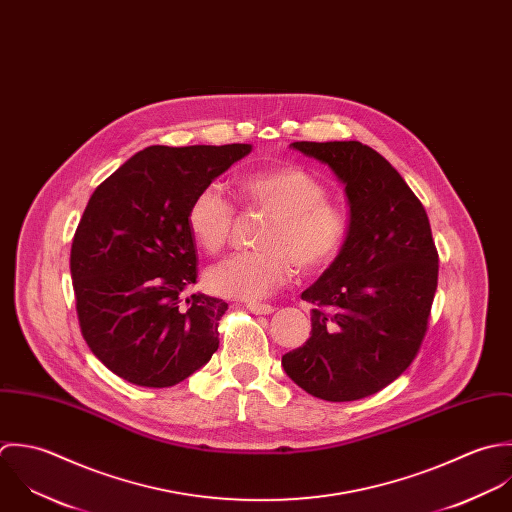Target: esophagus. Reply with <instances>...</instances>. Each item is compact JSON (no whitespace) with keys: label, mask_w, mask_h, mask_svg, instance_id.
Segmentation results:
<instances>
[{"label":"esophagus","mask_w":512,"mask_h":512,"mask_svg":"<svg viewBox=\"0 0 512 512\" xmlns=\"http://www.w3.org/2000/svg\"><path fill=\"white\" fill-rule=\"evenodd\" d=\"M247 307H249L251 312H255V314H271L275 310L271 305H261V303H249Z\"/></svg>","instance_id":"1"}]
</instances>
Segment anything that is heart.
<instances>
[{"label":"heart","instance_id":"1","mask_svg":"<svg viewBox=\"0 0 512 512\" xmlns=\"http://www.w3.org/2000/svg\"><path fill=\"white\" fill-rule=\"evenodd\" d=\"M245 200L273 213L261 233V251L227 257L205 275L209 291L229 299L259 301L285 285L295 263L307 271L328 267L342 251L348 217L328 202L324 182L301 166H275L247 174L239 182ZM235 223V207L217 184L196 192L186 211V225L194 241L217 253L227 243Z\"/></svg>","mask_w":512,"mask_h":512}]
</instances>
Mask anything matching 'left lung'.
<instances>
[{"label":"left lung","instance_id":"1","mask_svg":"<svg viewBox=\"0 0 512 512\" xmlns=\"http://www.w3.org/2000/svg\"><path fill=\"white\" fill-rule=\"evenodd\" d=\"M291 148L332 170L350 217L340 255L301 295L316 305L310 338L281 364L314 398L360 400L402 376L425 336L439 271L429 219L370 146L334 140Z\"/></svg>","mask_w":512,"mask_h":512}]
</instances>
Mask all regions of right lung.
I'll list each match as a JSON object with an SVG mask.
<instances>
[{
  "instance_id": "1",
  "label": "right lung",
  "mask_w": 512,
  "mask_h": 512,
  "mask_svg": "<svg viewBox=\"0 0 512 512\" xmlns=\"http://www.w3.org/2000/svg\"><path fill=\"white\" fill-rule=\"evenodd\" d=\"M251 144L148 146L91 196L71 247L81 332L118 378L170 388L205 366L219 346L227 303L204 293L186 211Z\"/></svg>"
}]
</instances>
